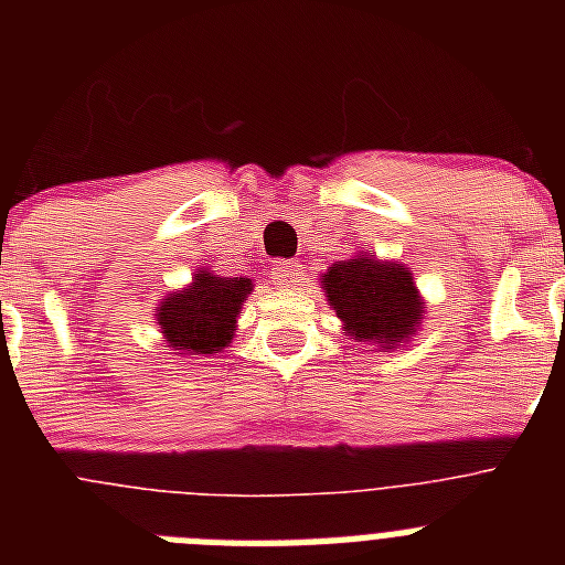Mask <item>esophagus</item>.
Returning a JSON list of instances; mask_svg holds the SVG:
<instances>
[{
    "instance_id": "1",
    "label": "esophagus",
    "mask_w": 565,
    "mask_h": 565,
    "mask_svg": "<svg viewBox=\"0 0 565 565\" xmlns=\"http://www.w3.org/2000/svg\"><path fill=\"white\" fill-rule=\"evenodd\" d=\"M271 282L282 291L294 288L299 282V263L294 259H274L271 263Z\"/></svg>"
}]
</instances>
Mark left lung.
<instances>
[{"instance_id": "obj_1", "label": "left lung", "mask_w": 565, "mask_h": 565, "mask_svg": "<svg viewBox=\"0 0 565 565\" xmlns=\"http://www.w3.org/2000/svg\"><path fill=\"white\" fill-rule=\"evenodd\" d=\"M319 282L351 342L393 351L422 328L424 297L411 268L398 259H379L364 248L351 259L333 263Z\"/></svg>"}]
</instances>
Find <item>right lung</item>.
<instances>
[{
    "mask_svg": "<svg viewBox=\"0 0 565 565\" xmlns=\"http://www.w3.org/2000/svg\"><path fill=\"white\" fill-rule=\"evenodd\" d=\"M254 291L248 277H221L198 268L186 288H174L154 308L163 348L186 359L214 356L237 333L239 308Z\"/></svg>",
    "mask_w": 565,
    "mask_h": 565,
    "instance_id": "obj_1",
    "label": "right lung"
}]
</instances>
